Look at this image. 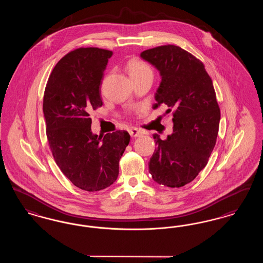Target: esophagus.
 Masks as SVG:
<instances>
[{"label":"esophagus","instance_id":"esophagus-1","mask_svg":"<svg viewBox=\"0 0 263 263\" xmlns=\"http://www.w3.org/2000/svg\"><path fill=\"white\" fill-rule=\"evenodd\" d=\"M129 134L131 137H139L142 135V131H140L138 128L132 127L129 129Z\"/></svg>","mask_w":263,"mask_h":263}]
</instances>
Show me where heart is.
Segmentation results:
<instances>
[{
    "label": "heart",
    "instance_id": "1",
    "mask_svg": "<svg viewBox=\"0 0 263 263\" xmlns=\"http://www.w3.org/2000/svg\"><path fill=\"white\" fill-rule=\"evenodd\" d=\"M127 69L129 71V74L131 79L136 78L140 76L147 75V74H152V69L150 66L138 58H132L127 62Z\"/></svg>",
    "mask_w": 263,
    "mask_h": 263
}]
</instances>
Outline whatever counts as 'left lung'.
I'll return each instance as SVG.
<instances>
[{"instance_id": "8db88e82", "label": "left lung", "mask_w": 263, "mask_h": 263, "mask_svg": "<svg viewBox=\"0 0 263 263\" xmlns=\"http://www.w3.org/2000/svg\"><path fill=\"white\" fill-rule=\"evenodd\" d=\"M141 57L162 76L153 107L163 103L174 116L172 135L162 140L154 134L149 172L159 184L181 187L206 166L216 144L221 113L212 80L204 64L179 46H158Z\"/></svg>"}]
</instances>
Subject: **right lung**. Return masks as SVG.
Wrapping results in <instances>:
<instances>
[{
  "instance_id": "add662e5",
  "label": "right lung",
  "mask_w": 263,
  "mask_h": 263,
  "mask_svg": "<svg viewBox=\"0 0 263 263\" xmlns=\"http://www.w3.org/2000/svg\"><path fill=\"white\" fill-rule=\"evenodd\" d=\"M112 51L81 47L54 67L43 97L46 136L53 158L77 187L99 191L119 174V160L130 142L127 131L103 137L91 133L89 112L102 105L100 82Z\"/></svg>"
}]
</instances>
